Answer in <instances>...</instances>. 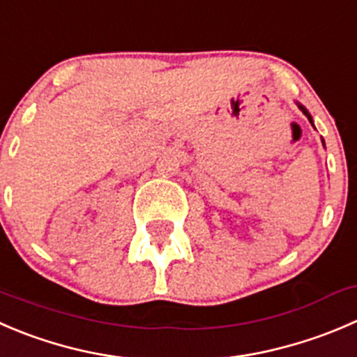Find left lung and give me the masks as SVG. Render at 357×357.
I'll return each instance as SVG.
<instances>
[{"label": "left lung", "instance_id": "1", "mask_svg": "<svg viewBox=\"0 0 357 357\" xmlns=\"http://www.w3.org/2000/svg\"><path fill=\"white\" fill-rule=\"evenodd\" d=\"M300 109H302V113H303V115H305V116H307V119H309V120H310V123H312V119H310L309 112H307V109H305V108H303V106H300Z\"/></svg>", "mask_w": 357, "mask_h": 357}]
</instances>
